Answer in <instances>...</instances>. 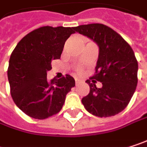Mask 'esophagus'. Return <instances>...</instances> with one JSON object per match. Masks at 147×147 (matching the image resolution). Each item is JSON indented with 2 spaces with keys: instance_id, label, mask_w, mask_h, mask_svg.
I'll use <instances>...</instances> for the list:
<instances>
[{
  "instance_id": "obj_1",
  "label": "esophagus",
  "mask_w": 147,
  "mask_h": 147,
  "mask_svg": "<svg viewBox=\"0 0 147 147\" xmlns=\"http://www.w3.org/2000/svg\"><path fill=\"white\" fill-rule=\"evenodd\" d=\"M81 82H82V81H81V80H79V79L76 78V85H79Z\"/></svg>"
}]
</instances>
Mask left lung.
I'll return each instance as SVG.
<instances>
[{
    "instance_id": "left-lung-1",
    "label": "left lung",
    "mask_w": 147,
    "mask_h": 147,
    "mask_svg": "<svg viewBox=\"0 0 147 147\" xmlns=\"http://www.w3.org/2000/svg\"><path fill=\"white\" fill-rule=\"evenodd\" d=\"M74 30L99 47L96 73L90 78L92 82L86 81L90 91L82 103L89 113L100 117L121 112L130 101L138 82V63L131 47L119 34L101 24L79 25ZM95 80L102 82L100 89L96 88Z\"/></svg>"
}]
</instances>
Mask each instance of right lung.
<instances>
[{"instance_id": "add662e5", "label": "right lung", "mask_w": 147, "mask_h": 147, "mask_svg": "<svg viewBox=\"0 0 147 147\" xmlns=\"http://www.w3.org/2000/svg\"><path fill=\"white\" fill-rule=\"evenodd\" d=\"M74 33V27L43 26L23 37L13 51L7 70L11 95L29 117L45 119L57 114L75 86L70 75L47 80L52 60L60 59L65 41Z\"/></svg>"}]
</instances>
